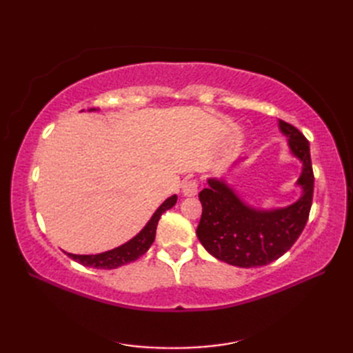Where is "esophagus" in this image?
I'll use <instances>...</instances> for the list:
<instances>
[{"instance_id":"esophagus-1","label":"esophagus","mask_w":353,"mask_h":353,"mask_svg":"<svg viewBox=\"0 0 353 353\" xmlns=\"http://www.w3.org/2000/svg\"><path fill=\"white\" fill-rule=\"evenodd\" d=\"M182 192L185 197H192L199 192V182L196 179H186V181L182 183Z\"/></svg>"}]
</instances>
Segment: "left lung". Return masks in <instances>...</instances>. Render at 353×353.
<instances>
[{"instance_id": "1", "label": "left lung", "mask_w": 353, "mask_h": 353, "mask_svg": "<svg viewBox=\"0 0 353 353\" xmlns=\"http://www.w3.org/2000/svg\"><path fill=\"white\" fill-rule=\"evenodd\" d=\"M279 129L287 137L292 156L302 162V174L296 182L302 196L294 203L276 209L253 208L223 179L215 177L208 179L209 186L199 194L203 208L199 241L212 256L230 265L252 268L276 261L291 249L308 221L314 192L310 142L282 119Z\"/></svg>"}]
</instances>
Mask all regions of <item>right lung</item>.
<instances>
[{
	"label": "right lung",
	"mask_w": 353,
	"mask_h": 353,
	"mask_svg": "<svg viewBox=\"0 0 353 353\" xmlns=\"http://www.w3.org/2000/svg\"><path fill=\"white\" fill-rule=\"evenodd\" d=\"M89 110H97V109H89ZM177 196L168 197L163 203L156 209L152 219L144 226L138 235H134L130 241L124 243L123 245L115 247V249L97 253V254H74V253H66L71 259H74L79 264L85 267H94V268H104V270H112L117 267H121L124 264H129V262L137 261L139 256H142L148 249L150 245L153 244L154 236H156V228L157 221H159L161 215L171 209L176 205Z\"/></svg>",
	"instance_id": "add662e5"
}]
</instances>
